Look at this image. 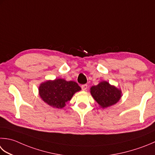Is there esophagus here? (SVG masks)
Segmentation results:
<instances>
[{
    "mask_svg": "<svg viewBox=\"0 0 155 155\" xmlns=\"http://www.w3.org/2000/svg\"><path fill=\"white\" fill-rule=\"evenodd\" d=\"M81 88H82V90H83V91H86L87 89V88H88L87 84H83V85L81 86Z\"/></svg>",
    "mask_w": 155,
    "mask_h": 155,
    "instance_id": "1",
    "label": "esophagus"
}]
</instances>
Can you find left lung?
<instances>
[{"mask_svg": "<svg viewBox=\"0 0 155 155\" xmlns=\"http://www.w3.org/2000/svg\"><path fill=\"white\" fill-rule=\"evenodd\" d=\"M90 93L103 109L116 104L122 96V90L105 81H101L97 85L91 87Z\"/></svg>", "mask_w": 155, "mask_h": 155, "instance_id": "left-lung-1", "label": "left lung"}]
</instances>
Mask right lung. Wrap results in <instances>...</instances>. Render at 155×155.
Masks as SVG:
<instances>
[{
	"instance_id": "obj_1",
	"label": "right lung",
	"mask_w": 155,
	"mask_h": 155,
	"mask_svg": "<svg viewBox=\"0 0 155 155\" xmlns=\"http://www.w3.org/2000/svg\"><path fill=\"white\" fill-rule=\"evenodd\" d=\"M81 88L74 81H67L63 78L48 80L39 86V95L43 101L53 108L65 107L75 93Z\"/></svg>"
}]
</instances>
